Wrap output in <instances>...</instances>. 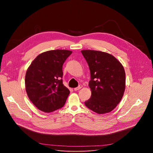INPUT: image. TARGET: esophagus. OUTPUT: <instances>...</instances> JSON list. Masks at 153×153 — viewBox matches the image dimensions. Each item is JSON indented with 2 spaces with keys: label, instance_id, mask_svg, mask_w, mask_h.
<instances>
[{
  "label": "esophagus",
  "instance_id": "1",
  "mask_svg": "<svg viewBox=\"0 0 153 153\" xmlns=\"http://www.w3.org/2000/svg\"><path fill=\"white\" fill-rule=\"evenodd\" d=\"M82 87V85H78V87L74 88V91H78V90H80Z\"/></svg>",
  "mask_w": 153,
  "mask_h": 153
}]
</instances>
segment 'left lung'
Listing matches in <instances>:
<instances>
[{"label": "left lung", "instance_id": "obj_1", "mask_svg": "<svg viewBox=\"0 0 153 153\" xmlns=\"http://www.w3.org/2000/svg\"><path fill=\"white\" fill-rule=\"evenodd\" d=\"M81 52L91 72V96L85 102L98 114L112 111L121 101L126 87V74L122 64L110 53L84 50Z\"/></svg>", "mask_w": 153, "mask_h": 153}]
</instances>
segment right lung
I'll return each instance as SVG.
<instances>
[{
	"label": "right lung",
	"instance_id": "right-lung-1",
	"mask_svg": "<svg viewBox=\"0 0 153 153\" xmlns=\"http://www.w3.org/2000/svg\"><path fill=\"white\" fill-rule=\"evenodd\" d=\"M72 53L54 50L41 53L32 62L25 75V90L36 107L46 113L62 108L70 91L62 84V65Z\"/></svg>",
	"mask_w": 153,
	"mask_h": 153
}]
</instances>
